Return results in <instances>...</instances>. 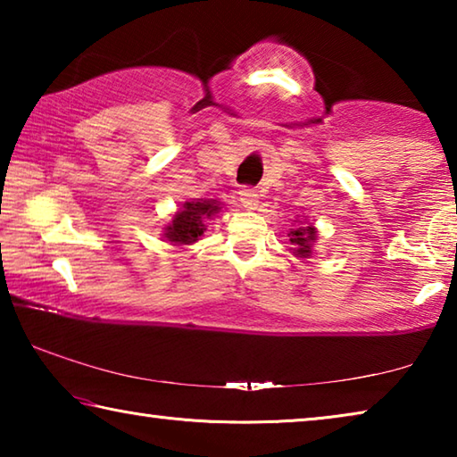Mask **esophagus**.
<instances>
[{"mask_svg":"<svg viewBox=\"0 0 457 457\" xmlns=\"http://www.w3.org/2000/svg\"><path fill=\"white\" fill-rule=\"evenodd\" d=\"M239 201H242V205L245 207V210H256L260 204V195L256 189H242L239 191Z\"/></svg>","mask_w":457,"mask_h":457,"instance_id":"34e87169","label":"esophagus"}]
</instances>
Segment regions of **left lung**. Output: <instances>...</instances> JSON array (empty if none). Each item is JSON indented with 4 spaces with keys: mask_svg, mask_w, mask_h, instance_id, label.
<instances>
[{
    "mask_svg": "<svg viewBox=\"0 0 457 457\" xmlns=\"http://www.w3.org/2000/svg\"><path fill=\"white\" fill-rule=\"evenodd\" d=\"M300 220L303 221H298L296 226L288 231V242L292 245L290 252H292V256H296V258H311L312 247L316 244V239H319V231H316L314 223L306 221L304 215Z\"/></svg>",
    "mask_w": 457,
    "mask_h": 457,
    "instance_id": "8db88e82",
    "label": "left lung"
}]
</instances>
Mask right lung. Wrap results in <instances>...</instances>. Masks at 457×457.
<instances>
[{
    "mask_svg": "<svg viewBox=\"0 0 457 457\" xmlns=\"http://www.w3.org/2000/svg\"><path fill=\"white\" fill-rule=\"evenodd\" d=\"M221 212V201L218 199H191L173 213L171 221L163 228V242H171L173 245H191L204 236L207 229L205 221L215 220Z\"/></svg>",
    "mask_w": 457,
    "mask_h": 457,
    "instance_id": "add662e5",
    "label": "right lung"
}]
</instances>
